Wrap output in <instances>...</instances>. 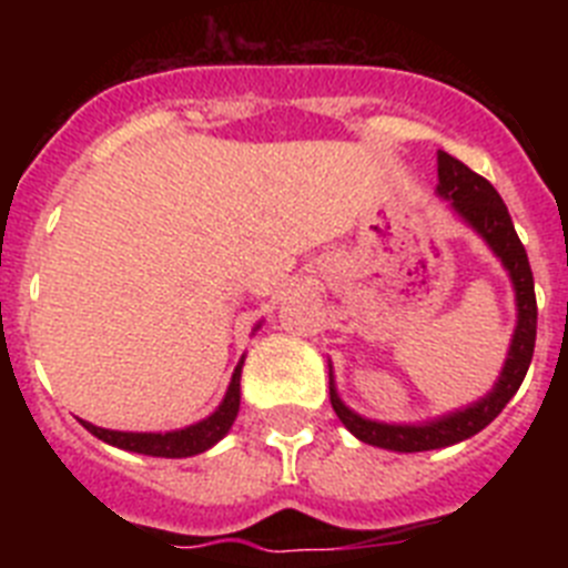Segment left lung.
<instances>
[{"label": "left lung", "mask_w": 568, "mask_h": 568, "mask_svg": "<svg viewBox=\"0 0 568 568\" xmlns=\"http://www.w3.org/2000/svg\"><path fill=\"white\" fill-rule=\"evenodd\" d=\"M435 193L449 204L455 215L469 230L484 239L486 247L495 253L500 267L506 270L515 290V333L509 341L500 375L484 398L460 406L455 413L438 415V418L418 420V424H386V420L364 418L355 409L341 400L338 386H335L333 361H329V400H333L335 415L341 424L349 429L358 440L369 446H381L389 453H426V449H444V446L460 444V440L478 435L480 429L498 418L500 409L518 393L526 378V369L535 353V335H538V301H535V278H531L529 258L520 244L511 215L506 210L498 190L486 182L484 175L471 173L455 155L438 150V187Z\"/></svg>", "instance_id": "left-lung-1"}]
</instances>
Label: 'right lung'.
<instances>
[{"mask_svg":"<svg viewBox=\"0 0 568 568\" xmlns=\"http://www.w3.org/2000/svg\"><path fill=\"white\" fill-rule=\"evenodd\" d=\"M258 327L261 324H255V329ZM241 366H244V355L235 364L222 404L215 406L207 418L182 426V429H170V433H119V429H104V426L90 424V420H82V426L90 435H97L99 440L115 446V449H124V453L150 455V458H190V455L207 453L235 424V415H239L241 406Z\"/></svg>","mask_w":568,"mask_h":568,"instance_id":"right-lung-1","label":"right lung"}]
</instances>
